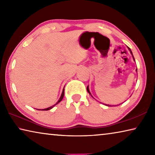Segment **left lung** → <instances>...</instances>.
Masks as SVG:
<instances>
[{"mask_svg":"<svg viewBox=\"0 0 155 155\" xmlns=\"http://www.w3.org/2000/svg\"><path fill=\"white\" fill-rule=\"evenodd\" d=\"M128 50H129V51H130V53H131V54H132V55H133V52H132V51H131V50H130V48H129V47H128ZM133 59H134L135 60V59H134V57H133ZM136 71H137V69H136ZM87 91H88V93L89 94H90V95H91V93H90V90H89V86H87Z\"/></svg>","mask_w":155,"mask_h":155,"instance_id":"1","label":"left lung"}]
</instances>
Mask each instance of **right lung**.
I'll use <instances>...</instances> for the list:
<instances>
[{
	"mask_svg": "<svg viewBox=\"0 0 155 155\" xmlns=\"http://www.w3.org/2000/svg\"><path fill=\"white\" fill-rule=\"evenodd\" d=\"M64 90H63V91H62V94H61V97H60V98L59 99L58 102H57V103L55 104H54V105H52V106L50 107H48V108L43 109H40V110H41V111H48V110L51 109L52 108V107H54V106L56 105V104H58L59 103H60V102H61V101H62V99H63V98H64ZM38 110H39V109H38Z\"/></svg>",
	"mask_w": 155,
	"mask_h": 155,
	"instance_id": "right-lung-1",
	"label": "right lung"
}]
</instances>
